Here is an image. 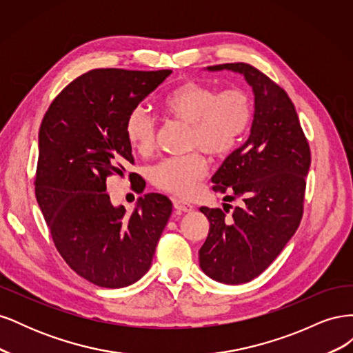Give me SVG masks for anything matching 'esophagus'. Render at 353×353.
<instances>
[{
	"label": "esophagus",
	"instance_id": "obj_1",
	"mask_svg": "<svg viewBox=\"0 0 353 353\" xmlns=\"http://www.w3.org/2000/svg\"><path fill=\"white\" fill-rule=\"evenodd\" d=\"M174 208H175L178 212H184V213L193 210V206H191L190 203H185V201L178 200V199L174 200Z\"/></svg>",
	"mask_w": 353,
	"mask_h": 353
}]
</instances>
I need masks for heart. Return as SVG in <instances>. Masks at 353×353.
<instances>
[{
	"instance_id": "b5f03b06",
	"label": "heart",
	"mask_w": 353,
	"mask_h": 353,
	"mask_svg": "<svg viewBox=\"0 0 353 353\" xmlns=\"http://www.w3.org/2000/svg\"><path fill=\"white\" fill-rule=\"evenodd\" d=\"M165 113L190 125L188 143L212 157H225L236 150L252 122V99L241 88H216L196 81L179 83L163 99ZM125 137L143 154L154 144V121L143 108H135L125 119ZM208 163L200 153L169 157L152 169L159 188L179 197H190L206 175Z\"/></svg>"
}]
</instances>
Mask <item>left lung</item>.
Masks as SVG:
<instances>
[{"label": "left lung", "mask_w": 353, "mask_h": 353, "mask_svg": "<svg viewBox=\"0 0 353 353\" xmlns=\"http://www.w3.org/2000/svg\"><path fill=\"white\" fill-rule=\"evenodd\" d=\"M206 70L240 73L254 95L248 141L212 176L213 190L231 191L230 201L240 199L241 206L230 218L200 208L210 222L199 250L201 271L223 284H243L268 268L301 223L311 152L292 100L266 74L245 63Z\"/></svg>", "instance_id": "obj_1"}]
</instances>
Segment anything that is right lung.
Masks as SVG:
<instances>
[{"instance_id":"right-lung-1","label":"right lung","mask_w":353,"mask_h":353,"mask_svg":"<svg viewBox=\"0 0 353 353\" xmlns=\"http://www.w3.org/2000/svg\"><path fill=\"white\" fill-rule=\"evenodd\" d=\"M172 70L94 69L51 103L38 137L35 194L52 241L70 268L90 283L121 288L148 271L172 213L152 193L131 213L113 206L105 179L134 163L125 119Z\"/></svg>"}]
</instances>
